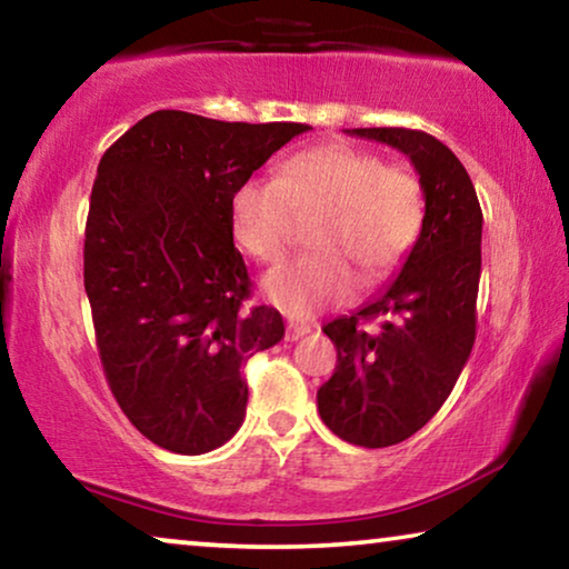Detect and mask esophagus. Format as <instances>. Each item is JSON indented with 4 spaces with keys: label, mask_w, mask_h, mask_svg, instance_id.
Listing matches in <instances>:
<instances>
[{
    "label": "esophagus",
    "mask_w": 569,
    "mask_h": 569,
    "mask_svg": "<svg viewBox=\"0 0 569 569\" xmlns=\"http://www.w3.org/2000/svg\"><path fill=\"white\" fill-rule=\"evenodd\" d=\"M309 332H311V327L303 325V322H288L286 325V340L288 342L299 340V338H303V335H309Z\"/></svg>",
    "instance_id": "1"
}]
</instances>
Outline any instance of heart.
Masks as SVG:
<instances>
[{"mask_svg":"<svg viewBox=\"0 0 569 569\" xmlns=\"http://www.w3.org/2000/svg\"><path fill=\"white\" fill-rule=\"evenodd\" d=\"M296 219L315 221V254L270 270L262 293L293 319L338 307L389 278L415 250L426 223V193L410 170L379 154L325 143L286 159L276 180H247L231 198V234L258 262H276L291 244Z\"/></svg>","mask_w":569,"mask_h":569,"instance_id":"b5f03b06","label":"heart"}]
</instances>
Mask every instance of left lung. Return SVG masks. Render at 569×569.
Wrapping results in <instances>:
<instances>
[{
  "mask_svg": "<svg viewBox=\"0 0 569 569\" xmlns=\"http://www.w3.org/2000/svg\"><path fill=\"white\" fill-rule=\"evenodd\" d=\"M410 157L426 193V223L402 273L356 315L322 330L338 366L317 391L325 426L342 441L383 448L426 426L451 395L477 335L482 208L451 149L412 128H353ZM381 318L379 331L362 325Z\"/></svg>",
  "mask_w": 569,
  "mask_h": 569,
  "instance_id": "left-lung-1",
  "label": "left lung"
}]
</instances>
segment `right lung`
I'll return each instance as SVG.
<instances>
[{
  "instance_id": "right-lung-1",
  "label": "right lung",
  "mask_w": 569,
  "mask_h": 569,
  "mask_svg": "<svg viewBox=\"0 0 569 569\" xmlns=\"http://www.w3.org/2000/svg\"><path fill=\"white\" fill-rule=\"evenodd\" d=\"M309 126L157 110L102 154L84 229V291L108 387L133 428L174 453L227 443L244 420L242 363L283 338L244 307L231 198Z\"/></svg>"
}]
</instances>
